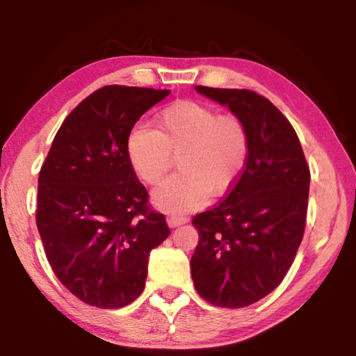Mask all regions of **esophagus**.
<instances>
[{"label": "esophagus", "instance_id": "esophagus-1", "mask_svg": "<svg viewBox=\"0 0 356 356\" xmlns=\"http://www.w3.org/2000/svg\"><path fill=\"white\" fill-rule=\"evenodd\" d=\"M166 222L170 227H177L180 225H185L186 218L185 216H177V215H168L166 216Z\"/></svg>", "mask_w": 356, "mask_h": 356}]
</instances>
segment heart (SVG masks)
I'll list each match as a JSON object with an SVG mask.
<instances>
[{
  "instance_id": "heart-1",
  "label": "heart",
  "mask_w": 356,
  "mask_h": 356,
  "mask_svg": "<svg viewBox=\"0 0 356 356\" xmlns=\"http://www.w3.org/2000/svg\"><path fill=\"white\" fill-rule=\"evenodd\" d=\"M125 154L147 185L161 182L177 156L180 174L161 184L152 201L165 212L186 213L206 206L209 195L225 196L237 185L248 161L250 134L242 119L200 102L177 100L159 113L156 130H130Z\"/></svg>"
}]
</instances>
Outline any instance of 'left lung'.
<instances>
[{
	"label": "left lung",
	"mask_w": 356,
	"mask_h": 356,
	"mask_svg": "<svg viewBox=\"0 0 356 356\" xmlns=\"http://www.w3.org/2000/svg\"><path fill=\"white\" fill-rule=\"evenodd\" d=\"M195 89L243 120L250 155L226 200L193 218L200 242L191 278L209 303L245 308L291 268L305 232L309 166L291 122L268 99L248 89Z\"/></svg>",
	"instance_id": "obj_1"
}]
</instances>
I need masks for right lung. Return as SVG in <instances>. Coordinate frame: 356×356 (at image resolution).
<instances>
[{
  "label": "right lung",
  "instance_id": "add662e5",
  "mask_svg": "<svg viewBox=\"0 0 356 356\" xmlns=\"http://www.w3.org/2000/svg\"><path fill=\"white\" fill-rule=\"evenodd\" d=\"M168 94L100 88L65 118L40 168L35 222L47 259L64 287L95 308L140 297L149 252L170 236L125 154L138 119Z\"/></svg>",
  "mask_w": 356,
  "mask_h": 356
}]
</instances>
